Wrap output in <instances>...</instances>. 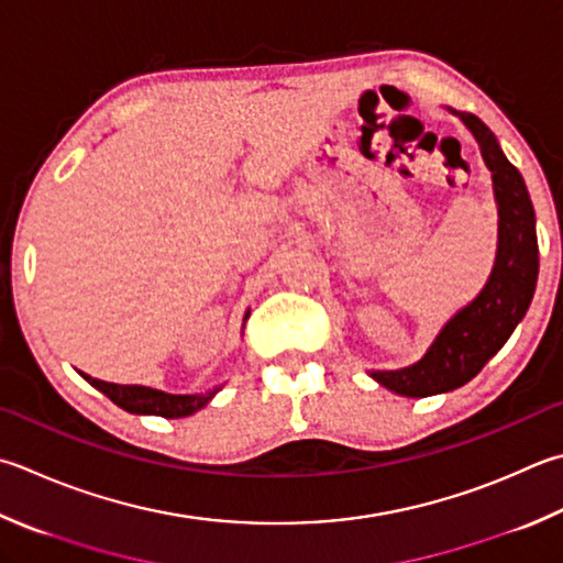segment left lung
Wrapping results in <instances>:
<instances>
[{"label": "left lung", "mask_w": 563, "mask_h": 563, "mask_svg": "<svg viewBox=\"0 0 563 563\" xmlns=\"http://www.w3.org/2000/svg\"><path fill=\"white\" fill-rule=\"evenodd\" d=\"M481 144V154L493 172L500 235L495 269L478 299L455 313L419 363L389 373H373L382 387L401 397H429L471 382L512 335L532 303L539 245L534 208L517 166L507 162L495 134L473 112L459 114Z\"/></svg>", "instance_id": "8db88e82"}]
</instances>
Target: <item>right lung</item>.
Masks as SVG:
<instances>
[{"label":"right lung","mask_w":563,"mask_h":563,"mask_svg":"<svg viewBox=\"0 0 563 563\" xmlns=\"http://www.w3.org/2000/svg\"><path fill=\"white\" fill-rule=\"evenodd\" d=\"M82 377L124 411L156 413V417H164V419L188 417V413L203 409L218 391L213 389V391H206V395H166V391L142 387V385H112V382L95 379L90 375H82Z\"/></svg>","instance_id":"1"}]
</instances>
